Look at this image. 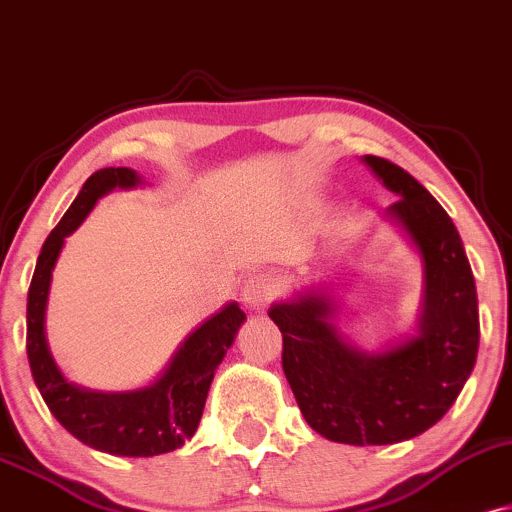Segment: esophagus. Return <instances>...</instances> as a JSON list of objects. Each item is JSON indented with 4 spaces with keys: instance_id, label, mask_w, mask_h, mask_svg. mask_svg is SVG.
Instances as JSON below:
<instances>
[{
    "instance_id": "34e87169",
    "label": "esophagus",
    "mask_w": 512,
    "mask_h": 512,
    "mask_svg": "<svg viewBox=\"0 0 512 512\" xmlns=\"http://www.w3.org/2000/svg\"><path fill=\"white\" fill-rule=\"evenodd\" d=\"M275 297V282L270 275L256 273L246 280L244 290H242V299L249 309H266L270 304V299Z\"/></svg>"
}]
</instances>
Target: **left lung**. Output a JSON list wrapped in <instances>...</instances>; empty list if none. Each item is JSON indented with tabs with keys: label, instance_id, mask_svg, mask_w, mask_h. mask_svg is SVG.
Instances as JSON below:
<instances>
[{
	"label": "left lung",
	"instance_id": "obj_1",
	"mask_svg": "<svg viewBox=\"0 0 512 512\" xmlns=\"http://www.w3.org/2000/svg\"><path fill=\"white\" fill-rule=\"evenodd\" d=\"M366 165L398 194L388 213L424 261L419 333L383 354L347 345L328 294L270 306L282 333V371L306 424L328 441L388 446L431 429L458 400L479 350L477 287L465 246L441 203L410 172L378 155Z\"/></svg>",
	"mask_w": 512,
	"mask_h": 512
}]
</instances>
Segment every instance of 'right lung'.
<instances>
[{"mask_svg": "<svg viewBox=\"0 0 512 512\" xmlns=\"http://www.w3.org/2000/svg\"><path fill=\"white\" fill-rule=\"evenodd\" d=\"M138 184L129 167H105L93 172L64 218L42 244L33 280L28 287L26 350L35 386L59 424L86 446L126 458H150L182 448L196 434L215 369L230 350L234 335L246 321L237 304H227L186 338L172 364L153 386L131 393H93L64 381L45 338V306L52 268L64 237L86 220L95 201L114 186Z\"/></svg>", "mask_w": 512, "mask_h": 512, "instance_id": "add662e5", "label": "right lung"}]
</instances>
